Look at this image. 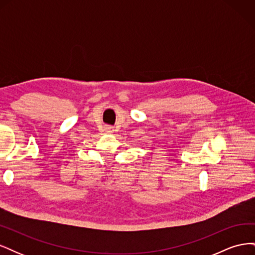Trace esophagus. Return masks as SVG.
<instances>
[{
    "label": "esophagus",
    "mask_w": 255,
    "mask_h": 255,
    "mask_svg": "<svg viewBox=\"0 0 255 255\" xmlns=\"http://www.w3.org/2000/svg\"><path fill=\"white\" fill-rule=\"evenodd\" d=\"M104 129L106 130L107 133H111V132H113V127H110V126H105V128H104Z\"/></svg>",
    "instance_id": "34e87169"
}]
</instances>
